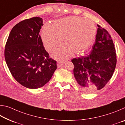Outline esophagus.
Instances as JSON below:
<instances>
[{"mask_svg": "<svg viewBox=\"0 0 125 125\" xmlns=\"http://www.w3.org/2000/svg\"><path fill=\"white\" fill-rule=\"evenodd\" d=\"M65 63L64 62H58L57 63V67L58 68H60L61 67L62 65H63Z\"/></svg>", "mask_w": 125, "mask_h": 125, "instance_id": "34e87169", "label": "esophagus"}]
</instances>
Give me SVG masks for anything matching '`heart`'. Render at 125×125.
Returning <instances> with one entry per match:
<instances>
[{"mask_svg": "<svg viewBox=\"0 0 125 125\" xmlns=\"http://www.w3.org/2000/svg\"><path fill=\"white\" fill-rule=\"evenodd\" d=\"M96 28L94 22L82 17L69 16L55 21L53 25L46 23L42 30L41 39L45 49L52 53V57L57 60H66L74 52L80 53L86 50L94 40Z\"/></svg>", "mask_w": 125, "mask_h": 125, "instance_id": "heart-1", "label": "heart"}]
</instances>
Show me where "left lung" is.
<instances>
[{
  "mask_svg": "<svg viewBox=\"0 0 125 125\" xmlns=\"http://www.w3.org/2000/svg\"><path fill=\"white\" fill-rule=\"evenodd\" d=\"M95 43L89 55L73 58L74 76L78 85L85 93L100 90L112 77L116 62V50L110 35L97 25Z\"/></svg>",
  "mask_w": 125,
  "mask_h": 125,
  "instance_id": "left-lung-1",
  "label": "left lung"
}]
</instances>
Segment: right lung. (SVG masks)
<instances>
[{"label":"right lung","instance_id":"1","mask_svg":"<svg viewBox=\"0 0 125 125\" xmlns=\"http://www.w3.org/2000/svg\"><path fill=\"white\" fill-rule=\"evenodd\" d=\"M43 25L39 17L21 21L12 29L5 45L4 56L10 73L29 89L45 85L57 69L56 61L50 58L39 35Z\"/></svg>","mask_w":125,"mask_h":125}]
</instances>
